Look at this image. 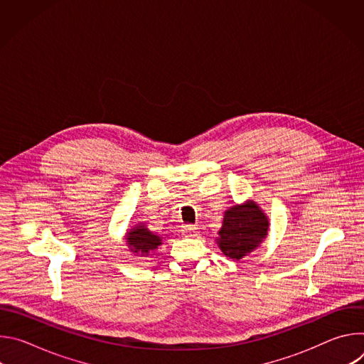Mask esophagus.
<instances>
[{"mask_svg": "<svg viewBox=\"0 0 364 364\" xmlns=\"http://www.w3.org/2000/svg\"><path fill=\"white\" fill-rule=\"evenodd\" d=\"M198 230V228L197 226H193V225H187V226H184L183 228V235L186 236V237H196L197 236V232Z\"/></svg>", "mask_w": 364, "mask_h": 364, "instance_id": "esophagus-1", "label": "esophagus"}]
</instances>
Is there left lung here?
Instances as JSON below:
<instances>
[{
	"mask_svg": "<svg viewBox=\"0 0 364 364\" xmlns=\"http://www.w3.org/2000/svg\"><path fill=\"white\" fill-rule=\"evenodd\" d=\"M268 229V218L255 201L236 204L225 212L218 245L226 256L239 261L264 242Z\"/></svg>",
	"mask_w": 364,
	"mask_h": 364,
	"instance_id": "1",
	"label": "left lung"
}]
</instances>
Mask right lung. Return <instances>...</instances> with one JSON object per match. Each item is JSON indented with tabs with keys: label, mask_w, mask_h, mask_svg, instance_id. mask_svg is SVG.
I'll list each match as a JSON object with an SVG mask.
<instances>
[{
	"label": "right lung",
	"mask_w": 364,
	"mask_h": 364,
	"mask_svg": "<svg viewBox=\"0 0 364 364\" xmlns=\"http://www.w3.org/2000/svg\"><path fill=\"white\" fill-rule=\"evenodd\" d=\"M125 239L131 252L136 253L138 256H149L155 249H159L163 242L160 236L149 232L144 225L129 229Z\"/></svg>",
	"instance_id": "1"
}]
</instances>
